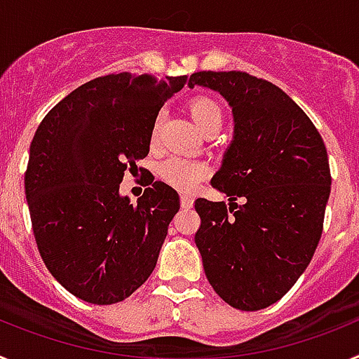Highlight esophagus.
I'll list each match as a JSON object with an SVG mask.
<instances>
[{
	"label": "esophagus",
	"mask_w": 359,
	"mask_h": 359,
	"mask_svg": "<svg viewBox=\"0 0 359 359\" xmlns=\"http://www.w3.org/2000/svg\"><path fill=\"white\" fill-rule=\"evenodd\" d=\"M194 205V199L190 198V196H182V207L183 208H192Z\"/></svg>",
	"instance_id": "34e87169"
}]
</instances>
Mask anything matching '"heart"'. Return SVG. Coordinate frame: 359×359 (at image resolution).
Listing matches in <instances>:
<instances>
[{"mask_svg": "<svg viewBox=\"0 0 359 359\" xmlns=\"http://www.w3.org/2000/svg\"><path fill=\"white\" fill-rule=\"evenodd\" d=\"M189 111L192 120L201 131L207 133L223 122V109L212 97L199 95L189 102ZM158 122L152 126V140H156ZM160 177L165 183H169L174 189L182 192H192L208 174L207 163L198 160H187V158H169L160 165Z\"/></svg>", "mask_w": 359, "mask_h": 359, "instance_id": "heart-1", "label": "heart"}]
</instances>
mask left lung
Listing matches in <instances>:
<instances>
[{
  "label": "left lung",
  "mask_w": 359,
  "mask_h": 359,
  "mask_svg": "<svg viewBox=\"0 0 359 359\" xmlns=\"http://www.w3.org/2000/svg\"><path fill=\"white\" fill-rule=\"evenodd\" d=\"M190 88L219 91L233 113V140L212 187L198 198L194 241L210 286L241 311L280 300L311 262L331 194L327 151L315 123L280 88L244 72H198ZM237 197L243 203H236Z\"/></svg>",
  "instance_id": "1"
}]
</instances>
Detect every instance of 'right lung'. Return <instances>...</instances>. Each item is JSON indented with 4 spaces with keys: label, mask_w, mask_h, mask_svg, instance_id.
<instances>
[{
    "label": "right lung",
    "mask_w": 359,
    "mask_h": 359,
    "mask_svg": "<svg viewBox=\"0 0 359 359\" xmlns=\"http://www.w3.org/2000/svg\"><path fill=\"white\" fill-rule=\"evenodd\" d=\"M185 82L128 72L93 79L34 135L25 172L34 237L50 273L81 300L122 302L156 266L180 196L154 182L131 205L118 190L123 172L149 154L158 111Z\"/></svg>",
    "instance_id": "1"
}]
</instances>
